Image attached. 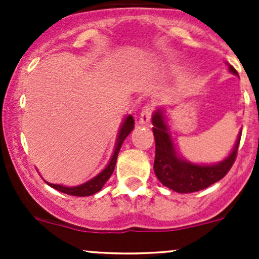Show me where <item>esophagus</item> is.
Segmentation results:
<instances>
[{"label":"esophagus","mask_w":259,"mask_h":259,"mask_svg":"<svg viewBox=\"0 0 259 259\" xmlns=\"http://www.w3.org/2000/svg\"><path fill=\"white\" fill-rule=\"evenodd\" d=\"M151 113H153V108L150 105L144 106V109L140 113V117H139V122L142 125H148L150 122V117H151Z\"/></svg>","instance_id":"1"}]
</instances>
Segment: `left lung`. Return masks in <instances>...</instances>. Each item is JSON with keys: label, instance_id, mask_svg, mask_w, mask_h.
I'll return each instance as SVG.
<instances>
[{"label": "left lung", "instance_id": "1", "mask_svg": "<svg viewBox=\"0 0 259 259\" xmlns=\"http://www.w3.org/2000/svg\"><path fill=\"white\" fill-rule=\"evenodd\" d=\"M228 70L233 75H238L232 65ZM153 133L155 139V160H154V173L163 185L177 193L199 192L210 187L221 180L229 171L237 156L242 130L237 137L236 144L227 158L218 163L197 164L187 160L179 154L178 148L174 143L170 126L165 110L159 108L151 116Z\"/></svg>", "mask_w": 259, "mask_h": 259}]
</instances>
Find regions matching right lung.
<instances>
[{
    "mask_svg": "<svg viewBox=\"0 0 259 259\" xmlns=\"http://www.w3.org/2000/svg\"><path fill=\"white\" fill-rule=\"evenodd\" d=\"M133 129H134V119H133L132 115H127V116L124 119V121L121 122V125H120L113 155H111L108 165H106L105 168L98 174V176L94 177L93 179L88 180V182L82 183V184L80 185H75V187H65V185H61V184H52V183H49L45 180L46 184H49L50 187L59 190V192L65 193V194H69V195H75V197H89V195H93L95 194V193H98L99 190H101V188L104 187V184L108 182L109 178L111 177V174H113L120 148H121L122 143H124V140L126 139L127 135L133 132Z\"/></svg>",
    "mask_w": 259,
    "mask_h": 259,
    "instance_id": "1",
    "label": "right lung"
}]
</instances>
